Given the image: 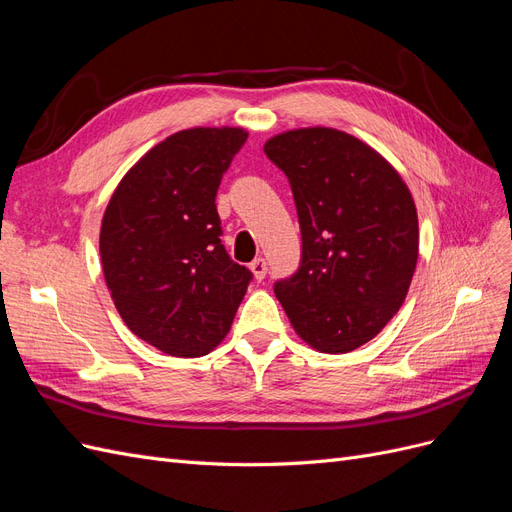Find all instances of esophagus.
<instances>
[{"mask_svg":"<svg viewBox=\"0 0 512 512\" xmlns=\"http://www.w3.org/2000/svg\"><path fill=\"white\" fill-rule=\"evenodd\" d=\"M250 269H252V273H254V277H256L258 282L265 280V275H267V262H265V258H256L252 265H250Z\"/></svg>","mask_w":512,"mask_h":512,"instance_id":"1","label":"esophagus"}]
</instances>
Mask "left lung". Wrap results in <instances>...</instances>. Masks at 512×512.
<instances>
[{
    "label": "left lung",
    "mask_w": 512,
    "mask_h": 512,
    "mask_svg": "<svg viewBox=\"0 0 512 512\" xmlns=\"http://www.w3.org/2000/svg\"><path fill=\"white\" fill-rule=\"evenodd\" d=\"M301 224V267L275 284L292 329L318 352L374 339L404 303L418 258L406 181L376 149L335 128H299L265 143Z\"/></svg>",
    "instance_id": "left-lung-1"
}]
</instances>
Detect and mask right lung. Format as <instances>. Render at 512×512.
Returning a JSON list of instances; mask_svg holds the SVG:
<instances>
[{
    "label": "right lung",
    "mask_w": 512,
    "mask_h": 512,
    "mask_svg": "<svg viewBox=\"0 0 512 512\" xmlns=\"http://www.w3.org/2000/svg\"><path fill=\"white\" fill-rule=\"evenodd\" d=\"M243 128H190L149 149L115 188L102 271L126 327L170 356H203L235 320L252 273L220 241L215 194Z\"/></svg>",
    "instance_id": "add662e5"
}]
</instances>
